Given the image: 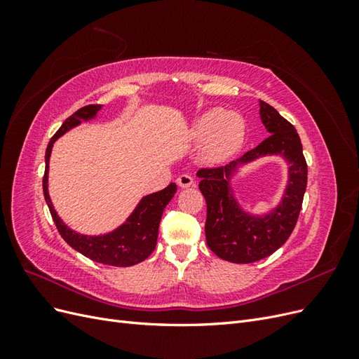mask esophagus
<instances>
[{
	"label": "esophagus",
	"mask_w": 359,
	"mask_h": 359,
	"mask_svg": "<svg viewBox=\"0 0 359 359\" xmlns=\"http://www.w3.org/2000/svg\"><path fill=\"white\" fill-rule=\"evenodd\" d=\"M177 184H178L180 187H182V189H187V187L193 186L194 181H193L191 175H189V173H182V175H180L177 178Z\"/></svg>",
	"instance_id": "esophagus-1"
}]
</instances>
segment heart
I'll use <instances>...</instances> for the list:
<instances>
[{
	"label": "heart",
	"instance_id": "obj_1",
	"mask_svg": "<svg viewBox=\"0 0 359 359\" xmlns=\"http://www.w3.org/2000/svg\"><path fill=\"white\" fill-rule=\"evenodd\" d=\"M190 137L199 145V158L205 165H219L238 153L245 139L244 118L220 107L205 111L194 119Z\"/></svg>",
	"mask_w": 359,
	"mask_h": 359
}]
</instances>
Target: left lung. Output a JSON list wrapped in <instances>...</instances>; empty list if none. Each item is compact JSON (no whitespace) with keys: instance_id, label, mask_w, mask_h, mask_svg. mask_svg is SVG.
Here are the masks:
<instances>
[{"instance_id":"left-lung-1","label":"left lung","mask_w":359,"mask_h":359,"mask_svg":"<svg viewBox=\"0 0 359 359\" xmlns=\"http://www.w3.org/2000/svg\"><path fill=\"white\" fill-rule=\"evenodd\" d=\"M259 115L269 137L229 165L196 173L206 201V244L217 256L232 264L256 262L287 241L307 187V163L295 127L264 100H259ZM265 155H280L288 161V186L273 210L252 215L237 202L231 178L243 165Z\"/></svg>"}]
</instances>
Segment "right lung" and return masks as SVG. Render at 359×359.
<instances>
[{"label":"right lung","mask_w":359,"mask_h":359,"mask_svg":"<svg viewBox=\"0 0 359 359\" xmlns=\"http://www.w3.org/2000/svg\"><path fill=\"white\" fill-rule=\"evenodd\" d=\"M102 107L103 104H90L81 107L79 111H76L72 116H69L62 123L58 132L53 135L50 142L48 144L45 156L46 169L45 177H43V193H45V201L49 206L50 215L53 222H55L60 235L76 252H79L81 255L99 264L112 266H132L142 262L154 252L163 211H165L166 205L173 198V194L177 193L175 182H170L166 189L160 191L147 194V196L139 201L133 212L127 217V220L123 224H119L112 232L103 235H83L73 231L72 227L61 220L49 196V160L53 144L57 142L58 137L66 135L69 130L97 118V114L102 111Z\"/></svg>","instance_id":"add662e5"}]
</instances>
